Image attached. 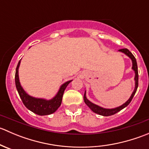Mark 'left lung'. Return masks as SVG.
Segmentation results:
<instances>
[{"instance_id": "1", "label": "left lung", "mask_w": 149, "mask_h": 149, "mask_svg": "<svg viewBox=\"0 0 149 149\" xmlns=\"http://www.w3.org/2000/svg\"><path fill=\"white\" fill-rule=\"evenodd\" d=\"M120 52H122L123 53L125 54L127 56H128L129 58L131 59L132 63H133V66H132V69L134 70L135 72V88L133 92L132 93L131 96L129 98V100L126 102L125 103H124L123 104H122L121 106L118 107L116 108H112V109H106V108H103L102 107L98 106V105L95 104L91 102L88 99L86 98V91L84 93V102L86 103V104L95 113L99 114L100 115H102V116H110V115H113L115 114H116L117 112H120L121 109H124L125 107L127 106L130 103L131 100H133V97H134L135 94H136V91H137L138 86H139V72H138V65H137V62H136V58L134 57V55L131 53V52L129 51V49H127V48H124V49H119Z\"/></svg>"}]
</instances>
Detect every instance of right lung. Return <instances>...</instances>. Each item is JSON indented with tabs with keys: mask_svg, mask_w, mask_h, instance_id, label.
<instances>
[{
	"mask_svg": "<svg viewBox=\"0 0 149 149\" xmlns=\"http://www.w3.org/2000/svg\"><path fill=\"white\" fill-rule=\"evenodd\" d=\"M20 63L21 60L16 66V74H15V84H16V89H17L18 93L20 96V98L22 99L24 104L30 111L38 115H41V116L54 113L61 106L64 91L69 83L72 81V80L68 81L61 85L56 95L51 100H47L45 99L35 98V97H31L28 94H26V91L21 86L20 81H19V68L20 65Z\"/></svg>",
	"mask_w": 149,
	"mask_h": 149,
	"instance_id": "right-lung-1",
	"label": "right lung"
}]
</instances>
